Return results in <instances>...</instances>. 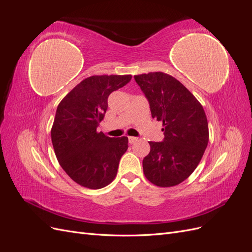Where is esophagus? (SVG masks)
<instances>
[{
    "label": "esophagus",
    "instance_id": "esophagus-1",
    "mask_svg": "<svg viewBox=\"0 0 252 252\" xmlns=\"http://www.w3.org/2000/svg\"><path fill=\"white\" fill-rule=\"evenodd\" d=\"M136 141H138V138H135V136H129V138H128V142L130 144H133Z\"/></svg>",
    "mask_w": 252,
    "mask_h": 252
}]
</instances>
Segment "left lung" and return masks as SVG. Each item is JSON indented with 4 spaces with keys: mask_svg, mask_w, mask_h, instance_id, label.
Masks as SVG:
<instances>
[{
    "mask_svg": "<svg viewBox=\"0 0 252 252\" xmlns=\"http://www.w3.org/2000/svg\"><path fill=\"white\" fill-rule=\"evenodd\" d=\"M149 103L151 117L163 123L162 142H149L143 159L145 177L159 187L180 184L199 165L209 140L203 106L171 75L149 72L134 75Z\"/></svg>",
    "mask_w": 252,
    "mask_h": 252,
    "instance_id": "left-lung-1",
    "label": "left lung"
}]
</instances>
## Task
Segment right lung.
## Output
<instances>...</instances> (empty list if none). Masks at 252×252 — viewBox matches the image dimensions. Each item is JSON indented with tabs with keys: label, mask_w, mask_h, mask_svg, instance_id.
Here are the masks:
<instances>
[{
	"label": "right lung",
	"mask_w": 252,
	"mask_h": 252,
	"mask_svg": "<svg viewBox=\"0 0 252 252\" xmlns=\"http://www.w3.org/2000/svg\"><path fill=\"white\" fill-rule=\"evenodd\" d=\"M131 75H94L78 84L59 104L51 141L60 165L81 186L100 189L114 180L128 138H109L96 128L108 108V96Z\"/></svg>",
	"instance_id": "right-lung-1"
}]
</instances>
